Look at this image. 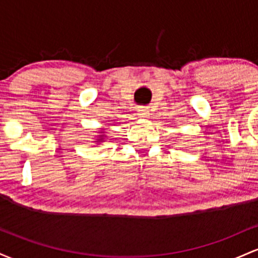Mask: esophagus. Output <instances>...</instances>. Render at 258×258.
Instances as JSON below:
<instances>
[{"instance_id":"esophagus-1","label":"esophagus","mask_w":258,"mask_h":258,"mask_svg":"<svg viewBox=\"0 0 258 258\" xmlns=\"http://www.w3.org/2000/svg\"><path fill=\"white\" fill-rule=\"evenodd\" d=\"M149 110L147 108H139L138 109V116L142 117V119H147L149 116Z\"/></svg>"}]
</instances>
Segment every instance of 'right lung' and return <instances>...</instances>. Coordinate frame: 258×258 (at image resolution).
Here are the masks:
<instances>
[{
	"mask_svg": "<svg viewBox=\"0 0 258 258\" xmlns=\"http://www.w3.org/2000/svg\"><path fill=\"white\" fill-rule=\"evenodd\" d=\"M98 139H97L96 142H104V137H106V136H104V135H99L98 136Z\"/></svg>",
	"mask_w": 258,
	"mask_h": 258,
	"instance_id": "add662e5",
	"label": "right lung"
}]
</instances>
